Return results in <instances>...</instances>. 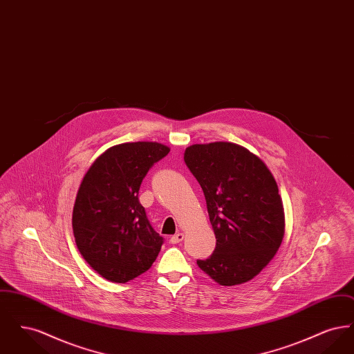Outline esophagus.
<instances>
[{
  "instance_id": "esophagus-1",
  "label": "esophagus",
  "mask_w": 354,
  "mask_h": 354,
  "mask_svg": "<svg viewBox=\"0 0 354 354\" xmlns=\"http://www.w3.org/2000/svg\"><path fill=\"white\" fill-rule=\"evenodd\" d=\"M183 239H185V234L179 232V234H176V235L171 236L169 241H171V244H178V243L183 241Z\"/></svg>"
}]
</instances>
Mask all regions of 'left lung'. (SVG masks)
I'll return each mask as SVG.
<instances>
[{
	"label": "left lung",
	"instance_id": "left-lung-1",
	"mask_svg": "<svg viewBox=\"0 0 354 354\" xmlns=\"http://www.w3.org/2000/svg\"><path fill=\"white\" fill-rule=\"evenodd\" d=\"M187 167L202 187L216 248L199 268L219 286L247 283L281 245L286 216L279 187L267 165L231 142L192 145Z\"/></svg>",
	"mask_w": 354,
	"mask_h": 354
}]
</instances>
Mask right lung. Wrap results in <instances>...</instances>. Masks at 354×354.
I'll use <instances>...</instances> for the list:
<instances>
[{
	"mask_svg": "<svg viewBox=\"0 0 354 354\" xmlns=\"http://www.w3.org/2000/svg\"><path fill=\"white\" fill-rule=\"evenodd\" d=\"M169 146L127 142L101 153L84 174L73 208V234L86 263L103 279L124 284L151 268L163 237L139 203V188Z\"/></svg>",
	"mask_w": 354,
	"mask_h": 354,
	"instance_id": "add662e5",
	"label": "right lung"
}]
</instances>
